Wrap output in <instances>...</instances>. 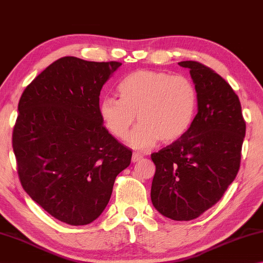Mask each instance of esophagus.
<instances>
[{
    "instance_id": "obj_1",
    "label": "esophagus",
    "mask_w": 263,
    "mask_h": 263,
    "mask_svg": "<svg viewBox=\"0 0 263 263\" xmlns=\"http://www.w3.org/2000/svg\"><path fill=\"white\" fill-rule=\"evenodd\" d=\"M142 158H143V155L140 154V153H134V154H133V157H132V162L137 163Z\"/></svg>"
}]
</instances>
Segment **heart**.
<instances>
[{"label":"heart","mask_w":263,"mask_h":263,"mask_svg":"<svg viewBox=\"0 0 263 263\" xmlns=\"http://www.w3.org/2000/svg\"><path fill=\"white\" fill-rule=\"evenodd\" d=\"M120 99L105 97L98 113L107 130L123 140L136 120L140 123L128 136L133 149L148 150L160 140L172 143L190 129L197 105L190 78L154 70H137L119 83Z\"/></svg>","instance_id":"obj_1"}]
</instances>
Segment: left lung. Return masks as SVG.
I'll return each mask as SVG.
<instances>
[{
    "label": "left lung",
    "instance_id": "1",
    "mask_svg": "<svg viewBox=\"0 0 263 263\" xmlns=\"http://www.w3.org/2000/svg\"><path fill=\"white\" fill-rule=\"evenodd\" d=\"M190 69L197 114L180 139L151 155V202L173 220H192L217 203L239 171L246 133L238 96L224 78L195 61Z\"/></svg>",
    "mask_w": 263,
    "mask_h": 263
}]
</instances>
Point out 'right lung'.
Wrapping results in <instances>:
<instances>
[{
    "mask_svg": "<svg viewBox=\"0 0 263 263\" xmlns=\"http://www.w3.org/2000/svg\"><path fill=\"white\" fill-rule=\"evenodd\" d=\"M120 62L64 57L23 92L12 148L25 192L69 225H86L105 210L132 150L103 126L101 87Z\"/></svg>",
    "mask_w": 263,
    "mask_h": 263,
    "instance_id": "add662e5",
    "label": "right lung"
}]
</instances>
